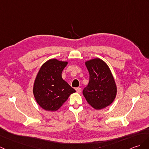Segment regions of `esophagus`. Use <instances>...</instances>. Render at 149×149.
Segmentation results:
<instances>
[{"label":"esophagus","instance_id":"34e87169","mask_svg":"<svg viewBox=\"0 0 149 149\" xmlns=\"http://www.w3.org/2000/svg\"><path fill=\"white\" fill-rule=\"evenodd\" d=\"M75 90L78 93H80L81 92V88H76Z\"/></svg>","mask_w":149,"mask_h":149}]
</instances>
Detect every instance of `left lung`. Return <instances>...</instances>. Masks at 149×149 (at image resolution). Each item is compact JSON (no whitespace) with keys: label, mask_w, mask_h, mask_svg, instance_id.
<instances>
[{"label":"left lung","mask_w":149,"mask_h":149,"mask_svg":"<svg viewBox=\"0 0 149 149\" xmlns=\"http://www.w3.org/2000/svg\"><path fill=\"white\" fill-rule=\"evenodd\" d=\"M89 81L82 93L88 103L96 110L113 102L117 93L115 81L109 67L103 60L95 58L86 62Z\"/></svg>","instance_id":"obj_1"}]
</instances>
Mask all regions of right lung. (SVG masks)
<instances>
[{
    "label": "right lung",
    "instance_id": "1",
    "mask_svg": "<svg viewBox=\"0 0 149 149\" xmlns=\"http://www.w3.org/2000/svg\"><path fill=\"white\" fill-rule=\"evenodd\" d=\"M67 62L51 59L42 65L38 72L33 92L36 102L48 111H56L75 92L61 77Z\"/></svg>",
    "mask_w": 149,
    "mask_h": 149
}]
</instances>
